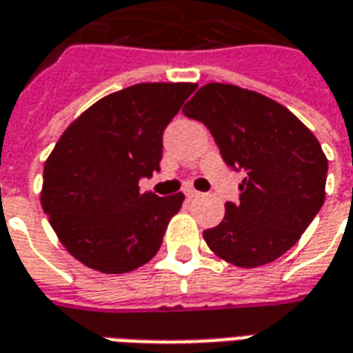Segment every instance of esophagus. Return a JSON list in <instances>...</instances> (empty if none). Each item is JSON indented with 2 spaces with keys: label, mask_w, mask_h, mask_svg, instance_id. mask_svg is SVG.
I'll return each mask as SVG.
<instances>
[{
  "label": "esophagus",
  "mask_w": 353,
  "mask_h": 353,
  "mask_svg": "<svg viewBox=\"0 0 353 353\" xmlns=\"http://www.w3.org/2000/svg\"><path fill=\"white\" fill-rule=\"evenodd\" d=\"M185 196H187L189 201H193V199H196V196H201V193H199V191H194V189H187V191H185Z\"/></svg>",
  "instance_id": "34e87169"
}]
</instances>
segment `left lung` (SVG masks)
Here are the masks:
<instances>
[{"label":"left lung","instance_id":"left-lung-1","mask_svg":"<svg viewBox=\"0 0 353 353\" xmlns=\"http://www.w3.org/2000/svg\"><path fill=\"white\" fill-rule=\"evenodd\" d=\"M210 130L229 168L245 172L239 202L204 231L210 250L239 268L277 260L296 245L325 201L329 162L288 108L231 83H206L183 108Z\"/></svg>","mask_w":353,"mask_h":353}]
</instances>
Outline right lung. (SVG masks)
<instances>
[{
    "label": "right lung",
    "instance_id": "right-lung-1",
    "mask_svg": "<svg viewBox=\"0 0 353 353\" xmlns=\"http://www.w3.org/2000/svg\"><path fill=\"white\" fill-rule=\"evenodd\" d=\"M194 83H135L91 105L61 135L43 168L41 206L83 265L125 273L162 245L183 193L139 189L160 170L162 135Z\"/></svg>",
    "mask_w": 353,
    "mask_h": 353
}]
</instances>
